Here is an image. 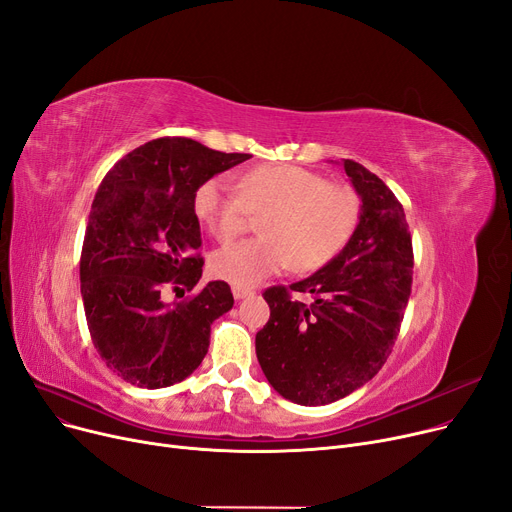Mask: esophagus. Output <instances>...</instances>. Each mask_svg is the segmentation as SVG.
I'll return each mask as SVG.
<instances>
[{
	"label": "esophagus",
	"instance_id": "1",
	"mask_svg": "<svg viewBox=\"0 0 512 512\" xmlns=\"http://www.w3.org/2000/svg\"><path fill=\"white\" fill-rule=\"evenodd\" d=\"M232 294H234L236 301H240V299L251 297L253 290H251V288H245V286H232Z\"/></svg>",
	"mask_w": 512,
	"mask_h": 512
}]
</instances>
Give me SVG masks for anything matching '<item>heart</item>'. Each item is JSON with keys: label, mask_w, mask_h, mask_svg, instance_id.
<instances>
[{"label": "heart", "mask_w": 512, "mask_h": 512, "mask_svg": "<svg viewBox=\"0 0 512 512\" xmlns=\"http://www.w3.org/2000/svg\"><path fill=\"white\" fill-rule=\"evenodd\" d=\"M238 195L226 176L205 178L193 193V213L220 242L249 228L261 215V238L215 251L209 270L234 286H255L288 267L297 274L328 265L353 236L361 199L355 188L290 164L257 166L238 178Z\"/></svg>", "instance_id": "1"}]
</instances>
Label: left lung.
<instances>
[{
	"label": "left lung",
	"mask_w": 512,
	"mask_h": 512,
	"mask_svg": "<svg viewBox=\"0 0 512 512\" xmlns=\"http://www.w3.org/2000/svg\"><path fill=\"white\" fill-rule=\"evenodd\" d=\"M344 172L361 197L346 247L313 276L263 292L270 321L255 336L267 382L305 407L330 405L382 369L411 297L413 242L390 188L353 159ZM309 291L314 303L291 299Z\"/></svg>",
	"instance_id": "obj_1"
}]
</instances>
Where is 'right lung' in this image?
Listing matches in <instances>:
<instances>
[{
  "label": "right lung",
  "mask_w": 512,
  "mask_h": 512,
  "mask_svg": "<svg viewBox=\"0 0 512 512\" xmlns=\"http://www.w3.org/2000/svg\"><path fill=\"white\" fill-rule=\"evenodd\" d=\"M249 157L164 137L130 151L99 184L80 253V294L97 353L124 382L166 388L207 355L211 324L234 305L230 286L209 282L174 305L161 294L166 286L193 290L203 274L195 188Z\"/></svg>",
  "instance_id": "obj_1"
}]
</instances>
